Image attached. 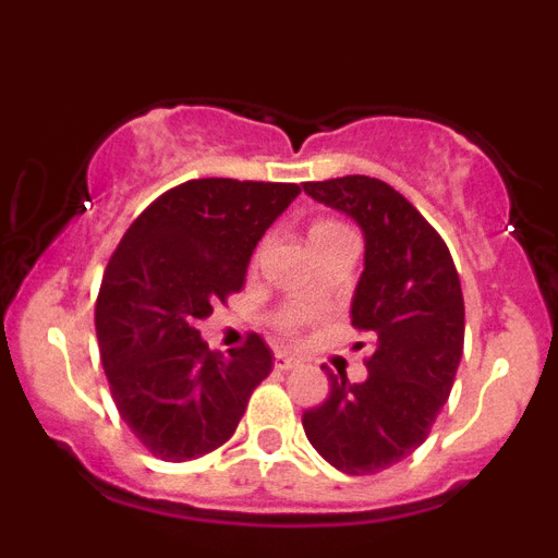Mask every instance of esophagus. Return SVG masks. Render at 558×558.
<instances>
[{"mask_svg":"<svg viewBox=\"0 0 558 558\" xmlns=\"http://www.w3.org/2000/svg\"><path fill=\"white\" fill-rule=\"evenodd\" d=\"M302 366V360L293 357L288 352H276V368H282V372H290V368Z\"/></svg>","mask_w":558,"mask_h":558,"instance_id":"obj_1","label":"esophagus"}]
</instances>
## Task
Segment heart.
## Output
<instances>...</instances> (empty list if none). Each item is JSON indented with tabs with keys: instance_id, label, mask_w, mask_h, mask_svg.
<instances>
[{
	"instance_id": "1",
	"label": "heart",
	"mask_w": 558,
	"mask_h": 558,
	"mask_svg": "<svg viewBox=\"0 0 558 558\" xmlns=\"http://www.w3.org/2000/svg\"><path fill=\"white\" fill-rule=\"evenodd\" d=\"M340 229H347V226L338 223V220H332V218L313 220V226H310V231H307L310 243H313V240H322V236L332 234V231H340Z\"/></svg>"
}]
</instances>
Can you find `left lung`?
<instances>
[{
	"label": "left lung",
	"instance_id": "obj_1",
	"mask_svg": "<svg viewBox=\"0 0 558 558\" xmlns=\"http://www.w3.org/2000/svg\"><path fill=\"white\" fill-rule=\"evenodd\" d=\"M304 192L366 234L352 327L372 338V352L363 383L329 374V397L302 425L335 470L374 475L430 436L450 397L463 352L461 279L441 234L386 181L343 175L307 181Z\"/></svg>",
	"mask_w": 558,
	"mask_h": 558
}]
</instances>
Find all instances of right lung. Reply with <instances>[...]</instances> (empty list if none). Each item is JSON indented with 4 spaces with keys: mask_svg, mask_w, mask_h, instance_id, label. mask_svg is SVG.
Segmentation results:
<instances>
[{
    "mask_svg": "<svg viewBox=\"0 0 558 558\" xmlns=\"http://www.w3.org/2000/svg\"><path fill=\"white\" fill-rule=\"evenodd\" d=\"M299 192L276 181H184L113 248L95 304L100 360L122 422L161 461L226 445L270 374L274 354L259 335L226 357L195 324L243 290L256 243Z\"/></svg>",
    "mask_w": 558,
    "mask_h": 558,
    "instance_id": "add662e5",
    "label": "right lung"
}]
</instances>
